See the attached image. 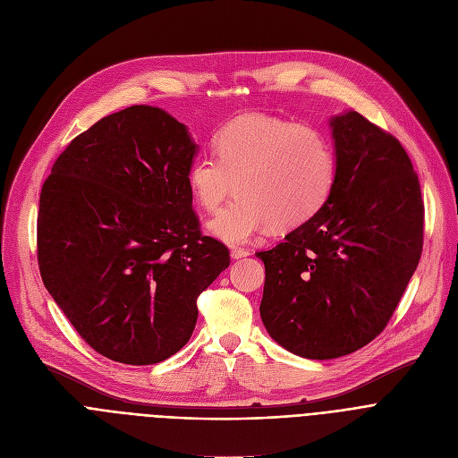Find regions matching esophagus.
I'll list each match as a JSON object with an SVG mask.
<instances>
[{
	"label": "esophagus",
	"mask_w": 458,
	"mask_h": 458,
	"mask_svg": "<svg viewBox=\"0 0 458 458\" xmlns=\"http://www.w3.org/2000/svg\"><path fill=\"white\" fill-rule=\"evenodd\" d=\"M230 256H232V259H241V258H247V256H249V250H247V249L233 247V249L230 250Z\"/></svg>",
	"instance_id": "obj_1"
}]
</instances>
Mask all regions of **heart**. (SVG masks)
<instances>
[{"mask_svg":"<svg viewBox=\"0 0 458 458\" xmlns=\"http://www.w3.org/2000/svg\"><path fill=\"white\" fill-rule=\"evenodd\" d=\"M213 155L197 157L188 169L190 191L208 225L228 245H242L272 223L294 228L308 223L329 200L337 180V157L329 138L293 121L245 114L223 125L211 140Z\"/></svg>","mask_w":458,"mask_h":458,"instance_id":"1","label":"heart"}]
</instances>
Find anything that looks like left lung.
I'll list each match as a JSON object with an SVG mask.
<instances>
[{
  "mask_svg": "<svg viewBox=\"0 0 458 458\" xmlns=\"http://www.w3.org/2000/svg\"><path fill=\"white\" fill-rule=\"evenodd\" d=\"M337 180L326 206L265 263L261 320L294 355L335 359L374 341L423 247L418 174L402 143L348 110L329 119Z\"/></svg>",
  "mask_w": 458,
  "mask_h": 458,
  "instance_id": "left-lung-1",
  "label": "left lung"
}]
</instances>
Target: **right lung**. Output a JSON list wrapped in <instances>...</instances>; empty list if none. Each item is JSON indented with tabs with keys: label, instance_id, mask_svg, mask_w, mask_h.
I'll return each instance as SVG.
<instances>
[{
	"label": "right lung",
	"instance_id": "right-lung-1",
	"mask_svg": "<svg viewBox=\"0 0 458 458\" xmlns=\"http://www.w3.org/2000/svg\"><path fill=\"white\" fill-rule=\"evenodd\" d=\"M190 131L158 106L103 117L56 158L38 209L46 289L98 353L155 364L184 346L230 265L191 209Z\"/></svg>",
	"mask_w": 458,
	"mask_h": 458
}]
</instances>
